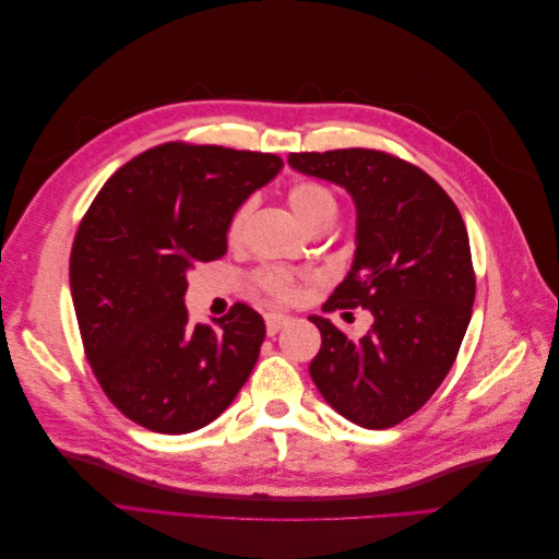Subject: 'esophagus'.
I'll return each instance as SVG.
<instances>
[{
	"mask_svg": "<svg viewBox=\"0 0 559 559\" xmlns=\"http://www.w3.org/2000/svg\"><path fill=\"white\" fill-rule=\"evenodd\" d=\"M289 324V317L284 314H265V329H267V335H275L282 326Z\"/></svg>",
	"mask_w": 559,
	"mask_h": 559,
	"instance_id": "34e87169",
	"label": "esophagus"
}]
</instances>
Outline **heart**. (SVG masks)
<instances>
[{"label": "heart", "instance_id": "1", "mask_svg": "<svg viewBox=\"0 0 559 559\" xmlns=\"http://www.w3.org/2000/svg\"><path fill=\"white\" fill-rule=\"evenodd\" d=\"M289 205L292 210L298 214V218L302 224H306L310 230H317L326 224H333L335 216H337V200L335 195L326 189V186H321L317 181H298L292 186L289 191ZM249 205H242L235 216L230 218V235H238V230L242 228L245 218H247ZM263 289L275 296L277 300H289L296 294V284L294 277L289 273H284V270H265L259 277Z\"/></svg>", "mask_w": 559, "mask_h": 559}]
</instances>
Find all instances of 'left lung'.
Here are the masks:
<instances>
[{"label": "left lung", "instance_id": "obj_1", "mask_svg": "<svg viewBox=\"0 0 559 559\" xmlns=\"http://www.w3.org/2000/svg\"><path fill=\"white\" fill-rule=\"evenodd\" d=\"M289 165L341 186L357 207L354 261L324 310L373 314L359 341L312 314L321 349L310 376L354 425L389 429L441 386L468 329L476 275L464 218L427 173L382 151H312Z\"/></svg>", "mask_w": 559, "mask_h": 559}]
</instances>
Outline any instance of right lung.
<instances>
[{"label": "right lung", "mask_w": 559, "mask_h": 559, "mask_svg": "<svg viewBox=\"0 0 559 559\" xmlns=\"http://www.w3.org/2000/svg\"><path fill=\"white\" fill-rule=\"evenodd\" d=\"M282 158L170 142L116 170L76 230L70 286L86 357L109 401L158 433H191L222 415L265 337L245 302L191 324L195 263L222 259L230 218L273 181Z\"/></svg>", "instance_id": "add662e5"}]
</instances>
